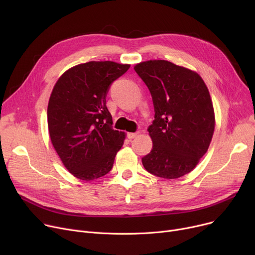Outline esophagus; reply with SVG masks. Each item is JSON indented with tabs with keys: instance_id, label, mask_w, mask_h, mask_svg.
<instances>
[{
	"instance_id": "34e87169",
	"label": "esophagus",
	"mask_w": 255,
	"mask_h": 255,
	"mask_svg": "<svg viewBox=\"0 0 255 255\" xmlns=\"http://www.w3.org/2000/svg\"><path fill=\"white\" fill-rule=\"evenodd\" d=\"M137 135H138V132H129L128 134H127V136H128L129 139L134 138V137H136Z\"/></svg>"
}]
</instances>
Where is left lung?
Segmentation results:
<instances>
[{"instance_id": "1", "label": "left lung", "mask_w": 255, "mask_h": 255, "mask_svg": "<svg viewBox=\"0 0 255 255\" xmlns=\"http://www.w3.org/2000/svg\"><path fill=\"white\" fill-rule=\"evenodd\" d=\"M134 70L149 88L155 109L148 128L153 149L142 165L160 178H181L198 164L214 134L209 90L197 72L165 60L140 62Z\"/></svg>"}]
</instances>
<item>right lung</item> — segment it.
Returning <instances> with one entry per match:
<instances>
[{
    "label": "right lung",
    "mask_w": 255,
    "mask_h": 255,
    "mask_svg": "<svg viewBox=\"0 0 255 255\" xmlns=\"http://www.w3.org/2000/svg\"><path fill=\"white\" fill-rule=\"evenodd\" d=\"M129 64L91 61L65 71L57 80L47 106L51 143L64 166L83 181L103 177L113 168L126 133L114 130L106 107L111 84Z\"/></svg>",
    "instance_id": "right-lung-1"
}]
</instances>
